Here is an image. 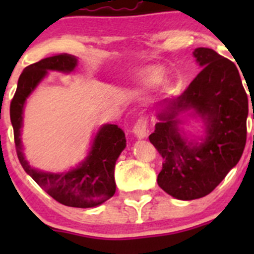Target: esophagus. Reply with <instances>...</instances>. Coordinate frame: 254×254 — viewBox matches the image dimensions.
I'll list each match as a JSON object with an SVG mask.
<instances>
[{
  "label": "esophagus",
  "instance_id": "esophagus-1",
  "mask_svg": "<svg viewBox=\"0 0 254 254\" xmlns=\"http://www.w3.org/2000/svg\"><path fill=\"white\" fill-rule=\"evenodd\" d=\"M132 132H134V135L137 139H145V137L147 136V122H146V119L140 118V119L135 123Z\"/></svg>",
  "mask_w": 254,
  "mask_h": 254
}]
</instances>
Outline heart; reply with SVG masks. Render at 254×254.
<instances>
[{"label":"heart","mask_w":254,"mask_h":254,"mask_svg":"<svg viewBox=\"0 0 254 254\" xmlns=\"http://www.w3.org/2000/svg\"><path fill=\"white\" fill-rule=\"evenodd\" d=\"M163 81V72L158 68H151L141 78V84L145 88H153Z\"/></svg>","instance_id":"obj_1"}]
</instances>
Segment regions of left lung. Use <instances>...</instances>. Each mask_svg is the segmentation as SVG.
I'll return each mask as SVG.
<instances>
[{"mask_svg":"<svg viewBox=\"0 0 254 254\" xmlns=\"http://www.w3.org/2000/svg\"><path fill=\"white\" fill-rule=\"evenodd\" d=\"M200 72L179 97L165 99L148 136L162 156L157 183L179 200L211 193L242 156L247 137L248 98L237 67L212 49L193 51ZM189 112L206 125V135L189 139L180 129Z\"/></svg>","mask_w":254,"mask_h":254,"instance_id":"left-lung-1","label":"left lung"}]
</instances>
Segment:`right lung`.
Listing matches in <instances>:
<instances>
[{"label":"right lung","instance_id":"add662e5","mask_svg":"<svg viewBox=\"0 0 254 254\" xmlns=\"http://www.w3.org/2000/svg\"><path fill=\"white\" fill-rule=\"evenodd\" d=\"M77 66V58L68 54L50 56L24 68L19 76L17 91L11 102V123L19 162L50 196L66 206L94 207L103 204L115 193L114 168L122 151L127 147L125 134L118 125H102L93 137L88 155L76 167L65 172H48L29 165L24 156L22 140L24 104L49 71L71 73Z\"/></svg>","mask_w":254,"mask_h":254}]
</instances>
